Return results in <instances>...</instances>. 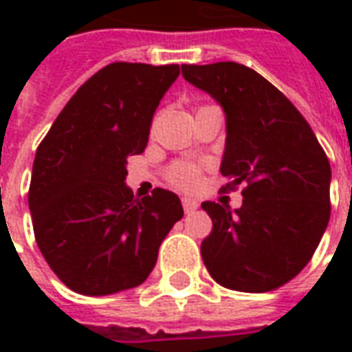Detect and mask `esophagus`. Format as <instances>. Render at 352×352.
I'll list each match as a JSON object with an SVG mask.
<instances>
[{
	"label": "esophagus",
	"mask_w": 352,
	"mask_h": 352,
	"mask_svg": "<svg viewBox=\"0 0 352 352\" xmlns=\"http://www.w3.org/2000/svg\"><path fill=\"white\" fill-rule=\"evenodd\" d=\"M199 207V204L196 199H190V198H183V209L184 213H194L196 209Z\"/></svg>",
	"instance_id": "34e87169"
}]
</instances>
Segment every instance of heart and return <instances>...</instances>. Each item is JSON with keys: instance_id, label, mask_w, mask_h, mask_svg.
I'll return each instance as SVG.
<instances>
[{"instance_id": "heart-1", "label": "heart", "mask_w": 352, "mask_h": 352, "mask_svg": "<svg viewBox=\"0 0 352 352\" xmlns=\"http://www.w3.org/2000/svg\"><path fill=\"white\" fill-rule=\"evenodd\" d=\"M168 181L181 190H194L201 183V169L192 162H175L168 169Z\"/></svg>"}]
</instances>
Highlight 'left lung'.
Here are the masks:
<instances>
[{"label": "left lung", "instance_id": "obj_1", "mask_svg": "<svg viewBox=\"0 0 352 352\" xmlns=\"http://www.w3.org/2000/svg\"><path fill=\"white\" fill-rule=\"evenodd\" d=\"M190 85L226 115L224 190L245 184L243 206L204 201L213 221L201 258L219 285L267 292L307 265L330 221V162L285 94L247 65H183Z\"/></svg>", "mask_w": 352, "mask_h": 352}]
</instances>
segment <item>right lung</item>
Segmentation results:
<instances>
[{"label":"right lung","mask_w":352,"mask_h":352,"mask_svg":"<svg viewBox=\"0 0 352 352\" xmlns=\"http://www.w3.org/2000/svg\"><path fill=\"white\" fill-rule=\"evenodd\" d=\"M179 65L115 62L73 94L35 153L28 204L35 241L58 279L85 296L139 287L169 230L177 194L126 186L128 156L148 141L154 111Z\"/></svg>","instance_id":"right-lung-1"}]
</instances>
